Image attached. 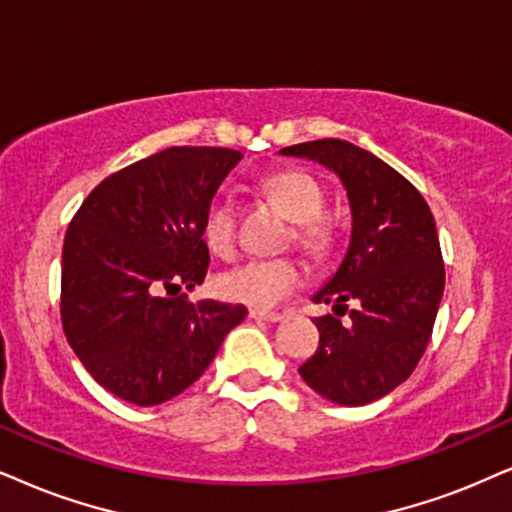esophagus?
<instances>
[{
  "instance_id": "34e87169",
  "label": "esophagus",
  "mask_w": 512,
  "mask_h": 512,
  "mask_svg": "<svg viewBox=\"0 0 512 512\" xmlns=\"http://www.w3.org/2000/svg\"><path fill=\"white\" fill-rule=\"evenodd\" d=\"M250 316L257 321H269V323H276L283 319L281 312H267V309H250Z\"/></svg>"
}]
</instances>
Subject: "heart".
Here are the masks:
<instances>
[{"instance_id": "obj_1", "label": "heart", "mask_w": 512, "mask_h": 512, "mask_svg": "<svg viewBox=\"0 0 512 512\" xmlns=\"http://www.w3.org/2000/svg\"><path fill=\"white\" fill-rule=\"evenodd\" d=\"M262 191L267 198L293 219L295 241L302 250L312 255H323L333 245V229L323 219L326 210V193L312 174L302 170H281L269 174L262 181ZM236 205L229 196H215L203 212L200 234L215 255H231L236 248ZM302 264L293 257H276V260H250L222 271L217 276V293L224 300L248 304L255 309H267L288 300L295 290L304 286Z\"/></svg>"}]
</instances>
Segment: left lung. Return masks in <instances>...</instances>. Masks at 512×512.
I'll list each match as a JSON object with an SVG mask.
<instances>
[{"instance_id":"left-lung-1","label":"left lung","mask_w":512,"mask_h":512,"mask_svg":"<svg viewBox=\"0 0 512 512\" xmlns=\"http://www.w3.org/2000/svg\"><path fill=\"white\" fill-rule=\"evenodd\" d=\"M281 153L333 170L352 208L345 260L312 297L335 304V316L314 319L319 349L300 375L335 404H371L409 378L430 342L444 293L435 217L409 179L349 141H307Z\"/></svg>"}]
</instances>
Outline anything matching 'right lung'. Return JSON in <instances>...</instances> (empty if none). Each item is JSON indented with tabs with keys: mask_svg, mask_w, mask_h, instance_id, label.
I'll list each match as a JSON object with an SVG mask.
<instances>
[{
	"mask_svg": "<svg viewBox=\"0 0 512 512\" xmlns=\"http://www.w3.org/2000/svg\"><path fill=\"white\" fill-rule=\"evenodd\" d=\"M241 158L231 148H165L103 179L68 226L63 333L96 383L129 404H163L196 383L248 314L172 295L205 281L200 222Z\"/></svg>",
	"mask_w": 512,
	"mask_h": 512,
	"instance_id": "right-lung-1",
	"label": "right lung"
}]
</instances>
